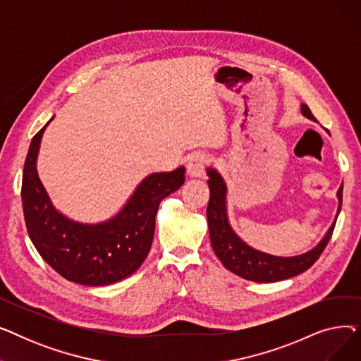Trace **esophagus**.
I'll use <instances>...</instances> for the list:
<instances>
[{
	"instance_id": "34e87169",
	"label": "esophagus",
	"mask_w": 361,
	"mask_h": 361,
	"mask_svg": "<svg viewBox=\"0 0 361 361\" xmlns=\"http://www.w3.org/2000/svg\"><path fill=\"white\" fill-rule=\"evenodd\" d=\"M209 162V158L204 154H195L187 162V173L190 177H202L204 174V168Z\"/></svg>"
}]
</instances>
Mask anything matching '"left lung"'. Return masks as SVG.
I'll return each instance as SVG.
<instances>
[{
	"mask_svg": "<svg viewBox=\"0 0 361 361\" xmlns=\"http://www.w3.org/2000/svg\"><path fill=\"white\" fill-rule=\"evenodd\" d=\"M301 114L309 120H314V116L306 104H301ZM206 174L209 176L207 184H209L211 197L207 203V225H209V237L215 255L222 262L224 267L231 271L233 274L255 282H276L282 279H288L291 276L300 275L301 272L307 271L312 264L319 259L322 252L328 245L336 218L332 222L331 228L320 240V243L312 250L291 257H279L274 255L263 253L255 250L250 245L245 244L231 228L226 216V185L219 176V173L214 168H207ZM338 212L343 204V185L338 188Z\"/></svg>",
	"mask_w": 361,
	"mask_h": 361,
	"instance_id": "left-lung-1",
	"label": "left lung"
}]
</instances>
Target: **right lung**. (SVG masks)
Masks as SVG:
<instances>
[{"instance_id":"add662e5","label":"right lung","mask_w":361,"mask_h":361,"mask_svg":"<svg viewBox=\"0 0 361 361\" xmlns=\"http://www.w3.org/2000/svg\"><path fill=\"white\" fill-rule=\"evenodd\" d=\"M52 118L33 136L23 168L22 202L29 237L42 259L66 279L89 287L118 282L145 262L159 203L184 184L185 168L147 176L123 209L105 222L71 221L52 206L36 171L42 135Z\"/></svg>"}]
</instances>
